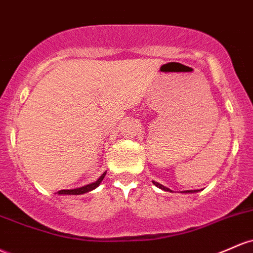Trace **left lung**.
<instances>
[{
	"label": "left lung",
	"instance_id": "left-lung-1",
	"mask_svg": "<svg viewBox=\"0 0 253 253\" xmlns=\"http://www.w3.org/2000/svg\"><path fill=\"white\" fill-rule=\"evenodd\" d=\"M152 182H154V185L157 186L158 188H161V190L168 191V192H173V191H171L170 188H168V187H166V186L161 185L160 182H157V181H152ZM198 191H199V190H187V191H182V193H196V192H198Z\"/></svg>",
	"mask_w": 253,
	"mask_h": 253
}]
</instances>
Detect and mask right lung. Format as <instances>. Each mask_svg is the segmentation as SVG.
<instances>
[{"mask_svg":"<svg viewBox=\"0 0 253 253\" xmlns=\"http://www.w3.org/2000/svg\"><path fill=\"white\" fill-rule=\"evenodd\" d=\"M105 174H107V171H104V173L102 174V175L99 176L95 182H92V184L85 185V186H83V187L71 188V190H61L57 192V194H63V196H67V194H69V196H78V194H84V193L90 192V191L95 190L96 187H98L99 184L102 182V180L104 179Z\"/></svg>","mask_w":253,"mask_h":253,"instance_id":"obj_1","label":"right lung"}]
</instances>
